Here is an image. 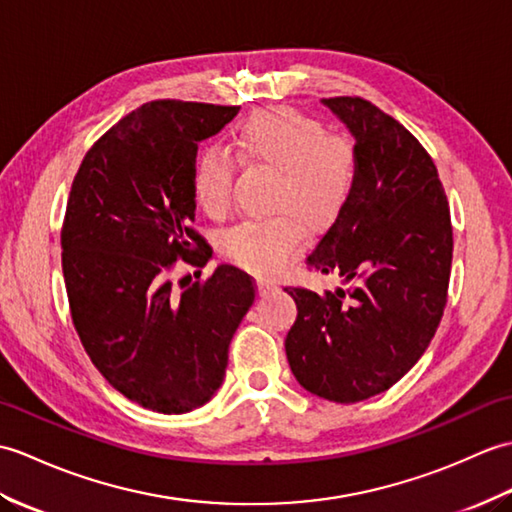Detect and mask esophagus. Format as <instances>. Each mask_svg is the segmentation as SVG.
<instances>
[{"instance_id":"esophagus-1","label":"esophagus","mask_w":512,"mask_h":512,"mask_svg":"<svg viewBox=\"0 0 512 512\" xmlns=\"http://www.w3.org/2000/svg\"><path fill=\"white\" fill-rule=\"evenodd\" d=\"M274 289H276V285L271 280H265V278L258 280V291L260 293H269V291H274Z\"/></svg>"}]
</instances>
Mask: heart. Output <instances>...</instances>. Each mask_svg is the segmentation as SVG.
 Listing matches in <instances>:
<instances>
[{"label": "heart", "mask_w": 512, "mask_h": 512, "mask_svg": "<svg viewBox=\"0 0 512 512\" xmlns=\"http://www.w3.org/2000/svg\"><path fill=\"white\" fill-rule=\"evenodd\" d=\"M230 149L243 166L274 170L271 219L245 221L227 232L221 252L234 265L254 274H274L300 247L304 227H331L355 186L352 146L326 135L317 120L274 107L249 116L232 135ZM234 166L227 155L208 146L192 168V190L199 208L212 219H225L232 208Z\"/></svg>", "instance_id": "b5f03b06"}]
</instances>
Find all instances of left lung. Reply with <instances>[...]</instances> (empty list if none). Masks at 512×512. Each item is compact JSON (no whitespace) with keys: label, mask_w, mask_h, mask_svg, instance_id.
<instances>
[{"label":"left lung","mask_w":512,"mask_h":512,"mask_svg":"<svg viewBox=\"0 0 512 512\" xmlns=\"http://www.w3.org/2000/svg\"><path fill=\"white\" fill-rule=\"evenodd\" d=\"M355 138V186L306 258L335 291H285L298 317L285 339L293 377L333 403L399 381L427 350L447 304L453 232L438 170L403 124L363 98H322Z\"/></svg>","instance_id":"obj_1"}]
</instances>
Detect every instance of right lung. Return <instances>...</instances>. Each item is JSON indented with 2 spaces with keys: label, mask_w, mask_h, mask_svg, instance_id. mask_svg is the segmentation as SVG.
<instances>
[{
  "label": "right lung",
  "mask_w": 512,
  "mask_h": 512,
  "mask_svg": "<svg viewBox=\"0 0 512 512\" xmlns=\"http://www.w3.org/2000/svg\"><path fill=\"white\" fill-rule=\"evenodd\" d=\"M238 109L146 102L87 151L67 199L61 247L76 333L113 388L160 414L192 412L217 394L254 304L252 278L234 265L181 291L168 280L177 258L203 267L212 256L190 227L192 168L199 142Z\"/></svg>",
  "instance_id": "add662e5"
}]
</instances>
